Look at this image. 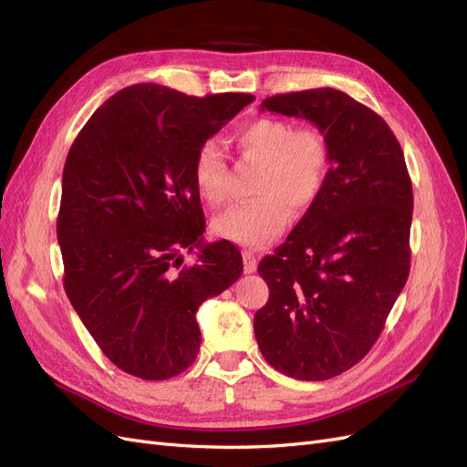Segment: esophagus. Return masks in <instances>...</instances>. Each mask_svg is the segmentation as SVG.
I'll return each instance as SVG.
<instances>
[{
	"label": "esophagus",
	"instance_id": "obj_1",
	"mask_svg": "<svg viewBox=\"0 0 467 467\" xmlns=\"http://www.w3.org/2000/svg\"><path fill=\"white\" fill-rule=\"evenodd\" d=\"M244 268H245V273L257 271V257L253 255L251 251H244Z\"/></svg>",
	"mask_w": 467,
	"mask_h": 467
}]
</instances>
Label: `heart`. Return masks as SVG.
<instances>
[{"instance_id":"b5f03b06","label":"heart","mask_w":467,"mask_h":467,"mask_svg":"<svg viewBox=\"0 0 467 467\" xmlns=\"http://www.w3.org/2000/svg\"><path fill=\"white\" fill-rule=\"evenodd\" d=\"M244 161L259 165L253 181L255 201L235 206L214 220V232L234 244L265 247L285 232L290 208L302 214L312 206L331 171L329 138L317 126H296L282 119H257L235 134ZM194 185L210 206L230 201V167L222 148L208 140L192 161Z\"/></svg>"}]
</instances>
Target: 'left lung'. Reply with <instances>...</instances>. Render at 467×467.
I'll return each mask as SVG.
<instances>
[{
  "mask_svg": "<svg viewBox=\"0 0 467 467\" xmlns=\"http://www.w3.org/2000/svg\"><path fill=\"white\" fill-rule=\"evenodd\" d=\"M265 109L314 122L333 161L319 199L259 263L268 302L253 327L275 370L329 379L368 355L405 286L411 177L386 120L343 91L282 93Z\"/></svg>",
  "mask_w": 467,
  "mask_h": 467,
  "instance_id": "obj_1",
  "label": "left lung"
}]
</instances>
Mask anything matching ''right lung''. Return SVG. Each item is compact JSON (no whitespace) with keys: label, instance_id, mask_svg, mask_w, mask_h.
<instances>
[{"label":"right lung","instance_id":"add662e5","mask_svg":"<svg viewBox=\"0 0 467 467\" xmlns=\"http://www.w3.org/2000/svg\"><path fill=\"white\" fill-rule=\"evenodd\" d=\"M255 101L138 83L109 97L66 158L56 232L64 290L103 355L142 379L185 372L201 348L196 309L244 273L239 249L202 245L192 161ZM202 247L200 263L182 251Z\"/></svg>","mask_w":467,"mask_h":467}]
</instances>
